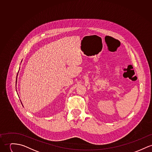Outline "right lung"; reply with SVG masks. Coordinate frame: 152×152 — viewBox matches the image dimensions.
<instances>
[{"instance_id": "obj_1", "label": "right lung", "mask_w": 152, "mask_h": 152, "mask_svg": "<svg viewBox=\"0 0 152 152\" xmlns=\"http://www.w3.org/2000/svg\"><path fill=\"white\" fill-rule=\"evenodd\" d=\"M17 75H18V74H17ZM16 82H17V80H16Z\"/></svg>"}]
</instances>
